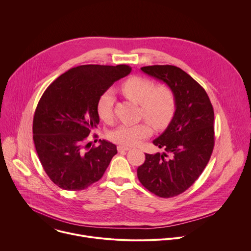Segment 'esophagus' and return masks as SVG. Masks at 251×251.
Segmentation results:
<instances>
[{"label":"esophagus","mask_w":251,"mask_h":251,"mask_svg":"<svg viewBox=\"0 0 251 251\" xmlns=\"http://www.w3.org/2000/svg\"><path fill=\"white\" fill-rule=\"evenodd\" d=\"M117 149H118V151L119 152H123V151H129L130 150V148L129 147H126V146H118L117 147Z\"/></svg>","instance_id":"obj_1"}]
</instances>
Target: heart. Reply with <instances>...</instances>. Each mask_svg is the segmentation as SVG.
I'll return each mask as SVG.
<instances>
[{
  "label": "heart",
  "instance_id": "heart-1",
  "mask_svg": "<svg viewBox=\"0 0 251 251\" xmlns=\"http://www.w3.org/2000/svg\"><path fill=\"white\" fill-rule=\"evenodd\" d=\"M154 82L142 76H132L122 84V90L132 101L141 106V114L146 117L158 129L166 127L172 120L176 99L173 90L166 84L154 86ZM115 96L112 89L105 90L98 98L96 109L104 122H110L113 117ZM152 134L149 121L137 124H122L110 132L109 138L123 146H135Z\"/></svg>",
  "mask_w": 251,
  "mask_h": 251
}]
</instances>
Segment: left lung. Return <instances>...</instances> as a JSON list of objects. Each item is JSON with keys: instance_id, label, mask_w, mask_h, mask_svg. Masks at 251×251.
<instances>
[{"instance_id": "left-lung-1", "label": "left lung", "mask_w": 251, "mask_h": 251, "mask_svg": "<svg viewBox=\"0 0 251 251\" xmlns=\"http://www.w3.org/2000/svg\"><path fill=\"white\" fill-rule=\"evenodd\" d=\"M174 92L176 110L166 130L153 141L165 152L145 154L138 167L141 184L160 198L188 190L201 175L214 146V113L205 90L183 69L174 65L141 67Z\"/></svg>"}]
</instances>
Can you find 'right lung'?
Wrapping results in <instances>:
<instances>
[{
  "instance_id": "obj_1",
  "label": "right lung",
  "mask_w": 251,
  "mask_h": 251,
  "mask_svg": "<svg viewBox=\"0 0 251 251\" xmlns=\"http://www.w3.org/2000/svg\"><path fill=\"white\" fill-rule=\"evenodd\" d=\"M129 65L87 64L67 70L44 92L35 109V150L50 180L66 191H81L99 181L117 154L106 140L86 150V138L99 123V96L131 73ZM91 146V145H90Z\"/></svg>"
}]
</instances>
